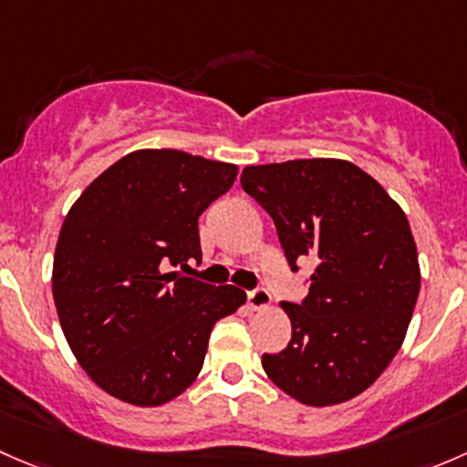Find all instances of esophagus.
<instances>
[{
    "mask_svg": "<svg viewBox=\"0 0 467 467\" xmlns=\"http://www.w3.org/2000/svg\"><path fill=\"white\" fill-rule=\"evenodd\" d=\"M269 301H272V296H269V292L265 287H254V290L247 292V304L249 307H254V310H263V307L269 306Z\"/></svg>",
    "mask_w": 467,
    "mask_h": 467,
    "instance_id": "1",
    "label": "esophagus"
}]
</instances>
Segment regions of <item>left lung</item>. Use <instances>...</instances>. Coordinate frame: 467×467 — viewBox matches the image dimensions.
<instances>
[{"instance_id":"obj_1","label":"left lung","mask_w":467,"mask_h":467,"mask_svg":"<svg viewBox=\"0 0 467 467\" xmlns=\"http://www.w3.org/2000/svg\"><path fill=\"white\" fill-rule=\"evenodd\" d=\"M240 184L272 215L292 272L317 263L306 299L283 301L290 344L263 355V368L304 405L350 400L389 367L411 321L420 269L407 215L341 160L247 166Z\"/></svg>"}]
</instances>
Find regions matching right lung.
Listing matches in <instances>:
<instances>
[{
	"label": "right lung",
	"mask_w": 467,
	"mask_h": 467,
	"mask_svg": "<svg viewBox=\"0 0 467 467\" xmlns=\"http://www.w3.org/2000/svg\"><path fill=\"white\" fill-rule=\"evenodd\" d=\"M235 175L234 163L137 150L67 213L54 256L57 319L80 367L109 396L139 407L180 396L202 371L215 321L247 299L175 269L202 261L198 220Z\"/></svg>",
	"instance_id": "add662e5"
}]
</instances>
